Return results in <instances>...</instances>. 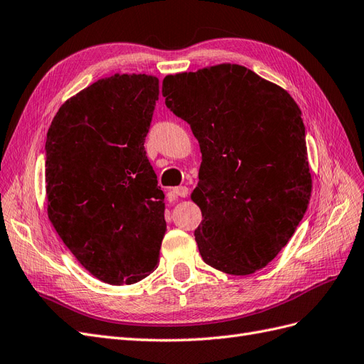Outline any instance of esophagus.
Returning <instances> with one entry per match:
<instances>
[{
  "mask_svg": "<svg viewBox=\"0 0 364 364\" xmlns=\"http://www.w3.org/2000/svg\"><path fill=\"white\" fill-rule=\"evenodd\" d=\"M171 197V200L176 199V197H186L188 196V188L186 186H176V188H173L168 194Z\"/></svg>",
  "mask_w": 364,
  "mask_h": 364,
  "instance_id": "esophagus-1",
  "label": "esophagus"
}]
</instances>
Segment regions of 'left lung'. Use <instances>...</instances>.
<instances>
[{
	"instance_id": "left-lung-1",
	"label": "left lung",
	"mask_w": 364,
	"mask_h": 364,
	"mask_svg": "<svg viewBox=\"0 0 364 364\" xmlns=\"http://www.w3.org/2000/svg\"><path fill=\"white\" fill-rule=\"evenodd\" d=\"M162 95L202 151L191 193L202 211L194 230L202 259L235 277L266 267L311 197L299 106L284 87L237 63L170 74Z\"/></svg>"
}]
</instances>
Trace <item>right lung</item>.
I'll use <instances>...</instances> for the list:
<instances>
[{
	"label": "right lung",
	"mask_w": 364,
	"mask_h": 364,
	"mask_svg": "<svg viewBox=\"0 0 364 364\" xmlns=\"http://www.w3.org/2000/svg\"><path fill=\"white\" fill-rule=\"evenodd\" d=\"M158 97L155 75L105 77L68 98L47 134L48 218L106 284H135L159 262L165 203L144 150Z\"/></svg>",
	"instance_id": "obj_1"
}]
</instances>
